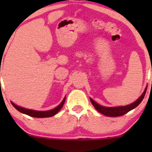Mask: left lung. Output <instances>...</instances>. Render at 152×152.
<instances>
[{
    "label": "left lung",
    "instance_id": "1",
    "mask_svg": "<svg viewBox=\"0 0 152 152\" xmlns=\"http://www.w3.org/2000/svg\"><path fill=\"white\" fill-rule=\"evenodd\" d=\"M147 87H145V90H144L143 93H142L141 96L137 99L134 102L130 104L129 105L126 106H120V107H104L99 104L98 103H96L94 100L90 98V102L93 104V107L96 108V110L97 111H99V113H101L102 114L106 116H108V117H118V116H121L125 115L126 113H127L128 112H129L130 110H133L135 107H137V106L141 103V102L143 99L144 96H145V92H146Z\"/></svg>",
    "mask_w": 152,
    "mask_h": 152
}]
</instances>
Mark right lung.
Returning <instances> with one entry per match:
<instances>
[{"label": "right lung", "instance_id": "right-lung-1", "mask_svg": "<svg viewBox=\"0 0 152 152\" xmlns=\"http://www.w3.org/2000/svg\"><path fill=\"white\" fill-rule=\"evenodd\" d=\"M65 99H66V96H65L63 100L62 101V102H61L57 107L52 109V110H47V111H37V110H30V109H26L24 108V107L18 106L17 104H14L12 102H11V103H12V104L14 106V107H15L16 110H18V111L20 112V113H23V114L31 116V117L34 118H48L55 115L62 109V106H63L64 103H65Z\"/></svg>", "mask_w": 152, "mask_h": 152}]
</instances>
